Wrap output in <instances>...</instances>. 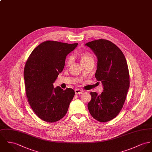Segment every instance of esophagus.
I'll list each match as a JSON object with an SVG mask.
<instances>
[{
    "label": "esophagus",
    "instance_id": "1",
    "mask_svg": "<svg viewBox=\"0 0 152 152\" xmlns=\"http://www.w3.org/2000/svg\"><path fill=\"white\" fill-rule=\"evenodd\" d=\"M83 92V91L80 89H75V93L76 95H80Z\"/></svg>",
    "mask_w": 152,
    "mask_h": 152
}]
</instances>
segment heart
<instances>
[{
  "label": "heart",
  "mask_w": 152,
  "mask_h": 152,
  "mask_svg": "<svg viewBox=\"0 0 152 152\" xmlns=\"http://www.w3.org/2000/svg\"><path fill=\"white\" fill-rule=\"evenodd\" d=\"M80 61L81 64L88 63L89 61H94L93 56L89 53H86V52L81 53L80 55ZM72 57L71 56H69L66 60V64L67 66H69L72 63Z\"/></svg>",
  "instance_id": "1"
}]
</instances>
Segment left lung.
I'll return each instance as SVG.
<instances>
[{"label":"left lung","mask_w":152,"mask_h":152,"mask_svg":"<svg viewBox=\"0 0 152 152\" xmlns=\"http://www.w3.org/2000/svg\"><path fill=\"white\" fill-rule=\"evenodd\" d=\"M85 45L96 56L95 77L103 85L100 95L91 92L92 99L88 108L95 120L107 122L114 118L122 109L129 88L126 58L120 48L108 40L98 39Z\"/></svg>","instance_id":"left-lung-1"}]
</instances>
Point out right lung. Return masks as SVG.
Instances as JSON below:
<instances>
[{"label":"right lung","mask_w":152,"mask_h":152,"mask_svg":"<svg viewBox=\"0 0 152 152\" xmlns=\"http://www.w3.org/2000/svg\"><path fill=\"white\" fill-rule=\"evenodd\" d=\"M78 43L46 41L31 53L24 69L28 103L35 114L48 123H55L66 114L75 95L71 88H56L53 83L65 65L66 56Z\"/></svg>","instance_id":"right-lung-1"}]
</instances>
